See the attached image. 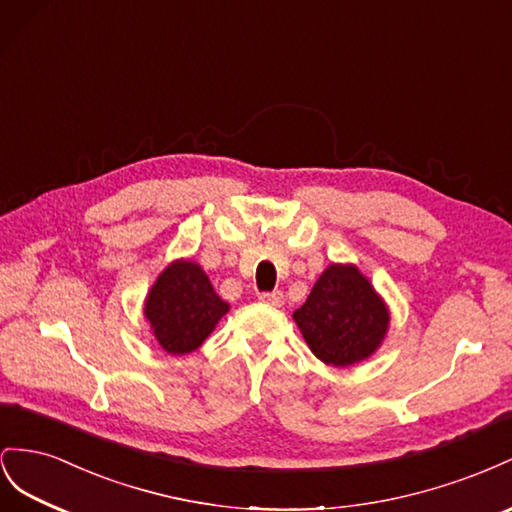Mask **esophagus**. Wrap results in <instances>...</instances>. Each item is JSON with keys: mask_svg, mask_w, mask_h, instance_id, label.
I'll return each instance as SVG.
<instances>
[{"mask_svg": "<svg viewBox=\"0 0 512 512\" xmlns=\"http://www.w3.org/2000/svg\"><path fill=\"white\" fill-rule=\"evenodd\" d=\"M259 300L270 304V306H281L285 298H283L281 291H264V294H259Z\"/></svg>", "mask_w": 512, "mask_h": 512, "instance_id": "1", "label": "esophagus"}]
</instances>
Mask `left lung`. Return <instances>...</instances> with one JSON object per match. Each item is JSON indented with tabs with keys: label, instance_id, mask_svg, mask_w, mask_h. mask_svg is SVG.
Segmentation results:
<instances>
[{
	"label": "left lung",
	"instance_id": "1",
	"mask_svg": "<svg viewBox=\"0 0 512 512\" xmlns=\"http://www.w3.org/2000/svg\"><path fill=\"white\" fill-rule=\"evenodd\" d=\"M311 352L332 367L369 358L388 330V309L354 266L332 264L294 313Z\"/></svg>",
	"mask_w": 512,
	"mask_h": 512
}]
</instances>
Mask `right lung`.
Here are the masks:
<instances>
[{"mask_svg": "<svg viewBox=\"0 0 512 512\" xmlns=\"http://www.w3.org/2000/svg\"><path fill=\"white\" fill-rule=\"evenodd\" d=\"M143 311L160 347L180 356L208 339L229 304L216 296L206 272L197 264L175 261L158 276Z\"/></svg>", "mask_w": 512, "mask_h": 512, "instance_id": "right-lung-1", "label": "right lung"}]
</instances>
